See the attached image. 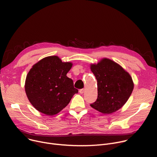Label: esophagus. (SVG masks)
Instances as JSON below:
<instances>
[{
  "label": "esophagus",
  "instance_id": "34e87169",
  "mask_svg": "<svg viewBox=\"0 0 157 157\" xmlns=\"http://www.w3.org/2000/svg\"><path fill=\"white\" fill-rule=\"evenodd\" d=\"M84 92H85V89L84 88H82V89L79 90V93L81 94H83L84 93Z\"/></svg>",
  "mask_w": 157,
  "mask_h": 157
}]
</instances>
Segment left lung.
<instances>
[{"label": "left lung", "mask_w": 157, "mask_h": 157, "mask_svg": "<svg viewBox=\"0 0 157 157\" xmlns=\"http://www.w3.org/2000/svg\"><path fill=\"white\" fill-rule=\"evenodd\" d=\"M91 71L97 81L98 95L90 106L104 114L118 111L127 102L133 91L131 76L120 65L108 59L92 65Z\"/></svg>", "instance_id": "left-lung-1"}]
</instances>
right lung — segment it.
I'll list each match as a JSON object with an SVG mask.
<instances>
[{"instance_id":"right-lung-1","label":"right lung","mask_w":157,"mask_h":157,"mask_svg":"<svg viewBox=\"0 0 157 157\" xmlns=\"http://www.w3.org/2000/svg\"><path fill=\"white\" fill-rule=\"evenodd\" d=\"M72 65L51 56L40 60L30 70L25 88L29 101L37 111L49 116L56 114L78 93L73 81L66 76Z\"/></svg>"}]
</instances>
